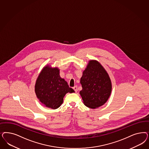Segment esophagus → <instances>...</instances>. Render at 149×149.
Here are the masks:
<instances>
[{
    "instance_id": "obj_1",
    "label": "esophagus",
    "mask_w": 149,
    "mask_h": 149,
    "mask_svg": "<svg viewBox=\"0 0 149 149\" xmlns=\"http://www.w3.org/2000/svg\"><path fill=\"white\" fill-rule=\"evenodd\" d=\"M73 89H74V91H75V92L76 93L78 91V88H77V86H74V87H73Z\"/></svg>"
}]
</instances>
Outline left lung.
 Wrapping results in <instances>:
<instances>
[{"instance_id":"1","label":"left lung","mask_w":149,"mask_h":149,"mask_svg":"<svg viewBox=\"0 0 149 149\" xmlns=\"http://www.w3.org/2000/svg\"><path fill=\"white\" fill-rule=\"evenodd\" d=\"M79 92L86 107L96 109L105 104L110 96L112 84L105 68L96 60H90L83 72Z\"/></svg>"}]
</instances>
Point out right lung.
Here are the masks:
<instances>
[{"instance_id":"1","label":"right lung","mask_w":149,"mask_h":149,"mask_svg":"<svg viewBox=\"0 0 149 149\" xmlns=\"http://www.w3.org/2000/svg\"><path fill=\"white\" fill-rule=\"evenodd\" d=\"M35 93L44 105L56 109L63 104V97L67 93H74L67 82L60 76L58 67L49 65L44 67L39 74L35 84Z\"/></svg>"}]
</instances>
